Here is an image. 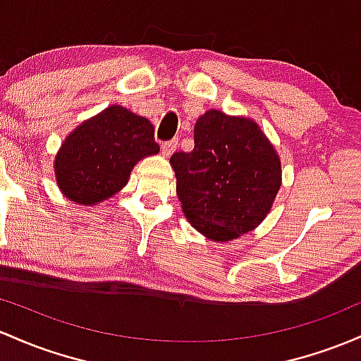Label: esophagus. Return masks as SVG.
I'll list each match as a JSON object with an SVG mask.
<instances>
[{
  "instance_id": "34e87169",
  "label": "esophagus",
  "mask_w": 361,
  "mask_h": 361,
  "mask_svg": "<svg viewBox=\"0 0 361 361\" xmlns=\"http://www.w3.org/2000/svg\"><path fill=\"white\" fill-rule=\"evenodd\" d=\"M176 147H178V140H176V138H173V140H169V142H164V144L161 145L162 156L169 157L174 152V150H176Z\"/></svg>"
}]
</instances>
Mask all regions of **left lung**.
I'll list each match as a JSON object with an SVG mask.
<instances>
[{"mask_svg": "<svg viewBox=\"0 0 361 361\" xmlns=\"http://www.w3.org/2000/svg\"><path fill=\"white\" fill-rule=\"evenodd\" d=\"M192 152H174L176 195L188 223L214 241L252 231L281 188L274 145L250 118L207 111L193 128Z\"/></svg>", "mask_w": 361, "mask_h": 361, "instance_id": "left-lung-1", "label": "left lung"}]
</instances>
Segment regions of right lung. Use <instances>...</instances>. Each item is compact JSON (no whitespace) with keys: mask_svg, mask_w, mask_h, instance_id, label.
<instances>
[{"mask_svg":"<svg viewBox=\"0 0 361 361\" xmlns=\"http://www.w3.org/2000/svg\"><path fill=\"white\" fill-rule=\"evenodd\" d=\"M157 152L147 118L109 106L65 138L54 159L56 183L71 202L96 205L128 183L138 161Z\"/></svg>","mask_w":361,"mask_h":361,"instance_id":"add662e5","label":"right lung"}]
</instances>
